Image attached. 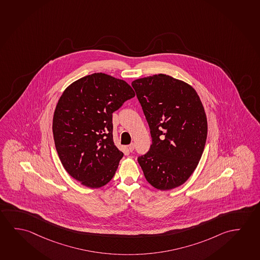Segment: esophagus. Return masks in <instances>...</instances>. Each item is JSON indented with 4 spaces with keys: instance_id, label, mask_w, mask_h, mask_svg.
I'll return each mask as SVG.
<instances>
[{
    "instance_id": "obj_1",
    "label": "esophagus",
    "mask_w": 260,
    "mask_h": 260,
    "mask_svg": "<svg viewBox=\"0 0 260 260\" xmlns=\"http://www.w3.org/2000/svg\"><path fill=\"white\" fill-rule=\"evenodd\" d=\"M134 149H135V144H133L132 143V144L128 145V150H129L130 152H133V151H134Z\"/></svg>"
}]
</instances>
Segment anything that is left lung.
<instances>
[{"label": "left lung", "instance_id": "8db88e82", "mask_svg": "<svg viewBox=\"0 0 260 260\" xmlns=\"http://www.w3.org/2000/svg\"><path fill=\"white\" fill-rule=\"evenodd\" d=\"M132 86L153 141L138 162L151 185L172 190L190 177L201 160L208 132L204 107L193 87L169 75L136 79Z\"/></svg>", "mask_w": 260, "mask_h": 260}]
</instances>
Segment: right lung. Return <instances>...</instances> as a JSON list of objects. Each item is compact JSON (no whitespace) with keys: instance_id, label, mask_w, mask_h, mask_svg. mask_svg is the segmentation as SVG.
Here are the masks:
<instances>
[{"instance_id":"right-lung-1","label":"right lung","mask_w":260,"mask_h":260,"mask_svg":"<svg viewBox=\"0 0 260 260\" xmlns=\"http://www.w3.org/2000/svg\"><path fill=\"white\" fill-rule=\"evenodd\" d=\"M135 95L124 80L100 72L71 83L58 99L55 146L63 167L82 185L96 189L114 177L124 153L113 141L112 114Z\"/></svg>"}]
</instances>
